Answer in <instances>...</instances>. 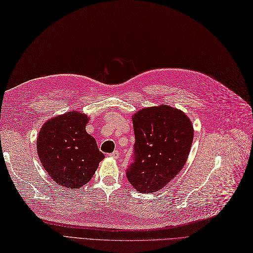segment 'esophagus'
<instances>
[{"label":"esophagus","instance_id":"34e87169","mask_svg":"<svg viewBox=\"0 0 253 253\" xmlns=\"http://www.w3.org/2000/svg\"><path fill=\"white\" fill-rule=\"evenodd\" d=\"M109 156H110V157H112V158H119V156H120V152L116 150V151H114L112 153H110V154H109Z\"/></svg>","mask_w":253,"mask_h":253}]
</instances>
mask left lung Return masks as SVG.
Returning a JSON list of instances; mask_svg holds the SVG:
<instances>
[{"instance_id": "obj_1", "label": "left lung", "mask_w": 253, "mask_h": 253, "mask_svg": "<svg viewBox=\"0 0 253 253\" xmlns=\"http://www.w3.org/2000/svg\"><path fill=\"white\" fill-rule=\"evenodd\" d=\"M135 143L128 181L139 193L162 190L183 168L194 129L184 112L168 105L147 107L132 117Z\"/></svg>"}]
</instances>
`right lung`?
<instances>
[{
  "label": "right lung",
  "instance_id": "add662e5",
  "mask_svg": "<svg viewBox=\"0 0 253 253\" xmlns=\"http://www.w3.org/2000/svg\"><path fill=\"white\" fill-rule=\"evenodd\" d=\"M89 118L77 110L45 122L37 136V153L44 170L59 185L80 189L105 158L85 126Z\"/></svg>",
  "mask_w": 253,
  "mask_h": 253
}]
</instances>
